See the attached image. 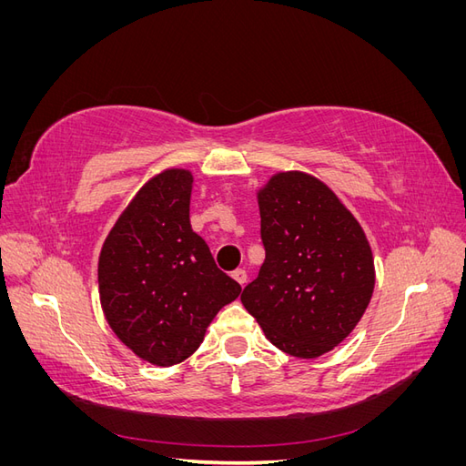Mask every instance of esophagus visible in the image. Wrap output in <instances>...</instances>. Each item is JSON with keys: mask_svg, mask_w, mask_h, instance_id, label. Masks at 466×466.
I'll use <instances>...</instances> for the list:
<instances>
[{"mask_svg": "<svg viewBox=\"0 0 466 466\" xmlns=\"http://www.w3.org/2000/svg\"><path fill=\"white\" fill-rule=\"evenodd\" d=\"M231 276H233V279H237V284H241V286L247 284V272L243 270V268H237Z\"/></svg>", "mask_w": 466, "mask_h": 466, "instance_id": "esophagus-1", "label": "esophagus"}]
</instances>
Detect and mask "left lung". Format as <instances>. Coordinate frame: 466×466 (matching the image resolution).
<instances>
[{"mask_svg": "<svg viewBox=\"0 0 466 466\" xmlns=\"http://www.w3.org/2000/svg\"><path fill=\"white\" fill-rule=\"evenodd\" d=\"M257 198L266 258L241 301L276 348L319 358L348 338L371 301L370 241L313 175L276 173Z\"/></svg>", "mask_w": 466, "mask_h": 466, "instance_id": "1", "label": "left lung"}]
</instances>
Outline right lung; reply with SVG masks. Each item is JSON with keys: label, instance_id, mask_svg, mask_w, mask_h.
Masks as SVG:
<instances>
[{"label": "right lung", "instance_id": "obj_1", "mask_svg": "<svg viewBox=\"0 0 466 466\" xmlns=\"http://www.w3.org/2000/svg\"><path fill=\"white\" fill-rule=\"evenodd\" d=\"M192 173L165 168L137 190L105 238L98 295L106 322L137 358L185 361L241 286L190 228Z\"/></svg>", "mask_w": 466, "mask_h": 466}]
</instances>
